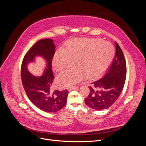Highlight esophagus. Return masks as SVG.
<instances>
[{
	"label": "esophagus",
	"instance_id": "obj_1",
	"mask_svg": "<svg viewBox=\"0 0 146 146\" xmlns=\"http://www.w3.org/2000/svg\"><path fill=\"white\" fill-rule=\"evenodd\" d=\"M78 89V88L77 86H72V87H69L68 88V90L70 91H72V90H77Z\"/></svg>",
	"mask_w": 146,
	"mask_h": 146
}]
</instances>
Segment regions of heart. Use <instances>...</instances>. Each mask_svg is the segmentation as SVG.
<instances>
[{
	"label": "heart",
	"instance_id": "obj_1",
	"mask_svg": "<svg viewBox=\"0 0 146 146\" xmlns=\"http://www.w3.org/2000/svg\"><path fill=\"white\" fill-rule=\"evenodd\" d=\"M114 48L111 43L100 39H74L67 42L63 50L57 52L52 66L61 71L71 64L74 66L59 74L56 82L61 88H67L88 79L99 77L111 63Z\"/></svg>",
	"mask_w": 146,
	"mask_h": 146
}]
</instances>
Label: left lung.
I'll use <instances>...</instances> for the list:
<instances>
[{
    "label": "left lung",
    "mask_w": 146,
    "mask_h": 146,
    "mask_svg": "<svg viewBox=\"0 0 146 146\" xmlns=\"http://www.w3.org/2000/svg\"><path fill=\"white\" fill-rule=\"evenodd\" d=\"M116 54L111 64L104 76L92 83L89 95L85 99L87 106L96 110L109 108L120 96L124 86L127 69L123 52L115 42Z\"/></svg>",
    "instance_id": "8db88e82"
}]
</instances>
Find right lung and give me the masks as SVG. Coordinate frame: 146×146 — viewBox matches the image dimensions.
Segmentation results:
<instances>
[{
	"mask_svg": "<svg viewBox=\"0 0 146 146\" xmlns=\"http://www.w3.org/2000/svg\"><path fill=\"white\" fill-rule=\"evenodd\" d=\"M55 52L54 41L51 39H41L30 48L24 56L21 66V79L29 99L36 107L43 111L54 113L62 109L67 102L68 90L52 91L54 79L52 70V61ZM45 59L46 66L41 76H34L28 70L30 62L36 57Z\"/></svg>",
	"mask_w": 146,
	"mask_h": 146,
	"instance_id": "right-lung-1",
	"label": "right lung"
}]
</instances>
